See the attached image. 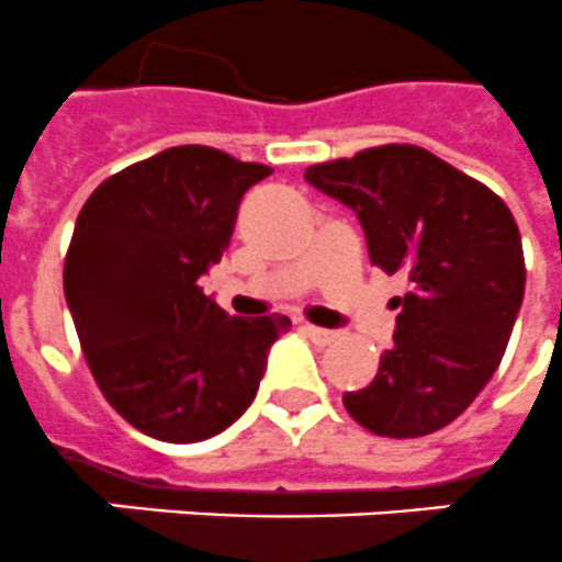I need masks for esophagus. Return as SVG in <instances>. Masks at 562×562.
Here are the masks:
<instances>
[{"label":"esophagus","instance_id":"esophagus-1","mask_svg":"<svg viewBox=\"0 0 562 562\" xmlns=\"http://www.w3.org/2000/svg\"><path fill=\"white\" fill-rule=\"evenodd\" d=\"M303 331L308 337H312L314 344H321V346H326V344H335L337 340V331H331V328H321V326H312V323H305L303 326Z\"/></svg>","mask_w":562,"mask_h":562}]
</instances>
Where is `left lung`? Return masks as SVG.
<instances>
[{"mask_svg":"<svg viewBox=\"0 0 562 562\" xmlns=\"http://www.w3.org/2000/svg\"><path fill=\"white\" fill-rule=\"evenodd\" d=\"M305 181L358 213L372 266L409 277L407 294L395 296L392 349L344 407L386 439L441 430L496 372L526 294L508 204L413 144L314 164Z\"/></svg>","mask_w":562,"mask_h":562,"instance_id":"1","label":"left lung"}]
</instances>
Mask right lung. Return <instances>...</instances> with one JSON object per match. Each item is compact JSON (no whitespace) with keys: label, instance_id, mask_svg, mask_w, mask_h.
<instances>
[{"label":"right lung","instance_id":"1","mask_svg":"<svg viewBox=\"0 0 562 562\" xmlns=\"http://www.w3.org/2000/svg\"><path fill=\"white\" fill-rule=\"evenodd\" d=\"M266 164L170 147L109 176L68 245L63 289L103 398L158 441L216 436L250 407L268 349L291 321L231 317L199 277L225 254Z\"/></svg>","mask_w":562,"mask_h":562}]
</instances>
